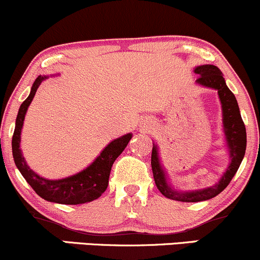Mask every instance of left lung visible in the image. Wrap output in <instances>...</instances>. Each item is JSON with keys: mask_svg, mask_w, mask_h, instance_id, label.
I'll return each mask as SVG.
<instances>
[{"mask_svg": "<svg viewBox=\"0 0 260 260\" xmlns=\"http://www.w3.org/2000/svg\"><path fill=\"white\" fill-rule=\"evenodd\" d=\"M198 74L197 83L199 84L209 86V88L216 89L219 94L220 101L222 105V116H223V128H225L226 140L230 149V157H231V164L223 174L222 178L219 183L214 187L205 188L202 190H196V192H186L180 193L170 188L166 182L165 172L160 165L159 155H157L156 145L153 144V151H151V169H153L154 181L156 184L157 189L160 190L161 194L165 196L166 198L172 199V201L178 202H202L208 201V199L214 198L219 193H221L229 183L231 182L241 162H242L244 153H246L247 145V134L246 127H244L243 120L241 117L240 109H238L237 100H236L234 92H232L226 85L225 79H223L221 71L213 64L199 66L194 70Z\"/></svg>", "mask_w": 260, "mask_h": 260, "instance_id": "1", "label": "left lung"}]
</instances>
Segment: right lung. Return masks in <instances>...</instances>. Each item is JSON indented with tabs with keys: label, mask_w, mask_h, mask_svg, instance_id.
I'll list each match as a JSON object with an SVG mask.
<instances>
[{
	"label": "right lung",
	"mask_w": 260,
	"mask_h": 260,
	"mask_svg": "<svg viewBox=\"0 0 260 260\" xmlns=\"http://www.w3.org/2000/svg\"><path fill=\"white\" fill-rule=\"evenodd\" d=\"M45 78L46 77H38L31 86L30 94L23 101V104L19 107V111H18L16 128H14L13 138H12V153H13L14 162H16L20 174L25 178V181L35 190V193L40 196L41 198H44L45 201L59 203V204H84V203L98 199L105 192L107 186H109V177L113 162L127 147L128 142L132 138V134H126L121 138L112 140L101 151L96 160L79 174L67 178H62V180L53 181L38 176L26 165L22 151L19 149V143L25 112L28 110V106L30 105L35 92Z\"/></svg>",
	"instance_id": "add662e5"
}]
</instances>
